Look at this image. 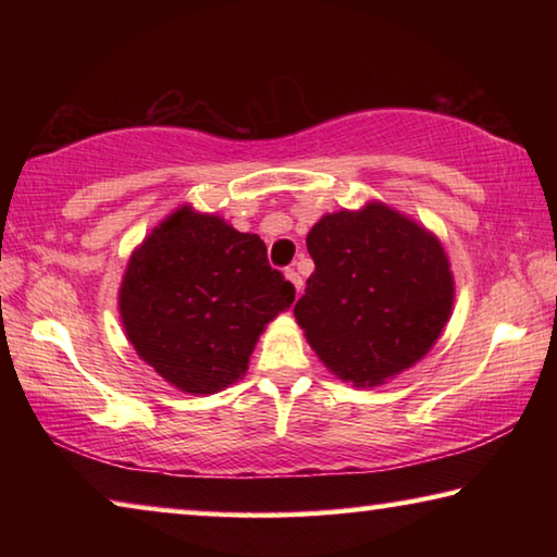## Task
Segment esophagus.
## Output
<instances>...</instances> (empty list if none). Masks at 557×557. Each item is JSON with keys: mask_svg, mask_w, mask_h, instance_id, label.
<instances>
[{"mask_svg": "<svg viewBox=\"0 0 557 557\" xmlns=\"http://www.w3.org/2000/svg\"><path fill=\"white\" fill-rule=\"evenodd\" d=\"M285 277L292 282V285H295L297 295H299V289H301V277H299V272H297L295 268H287V270H285Z\"/></svg>", "mask_w": 557, "mask_h": 557, "instance_id": "34e87169", "label": "esophagus"}]
</instances>
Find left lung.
<instances>
[{"mask_svg": "<svg viewBox=\"0 0 557 557\" xmlns=\"http://www.w3.org/2000/svg\"><path fill=\"white\" fill-rule=\"evenodd\" d=\"M314 272L295 317L338 379L379 385L442 334L455 299L435 235L383 203L324 215L307 235Z\"/></svg>", "mask_w": 557, "mask_h": 557, "instance_id": "obj_1", "label": "left lung"}]
</instances>
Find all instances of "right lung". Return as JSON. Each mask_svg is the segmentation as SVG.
<instances>
[{
	"mask_svg": "<svg viewBox=\"0 0 557 557\" xmlns=\"http://www.w3.org/2000/svg\"><path fill=\"white\" fill-rule=\"evenodd\" d=\"M292 301L295 285L270 268L258 235L178 209L129 258L120 314L162 379L206 395L240 379L260 332Z\"/></svg>",
	"mask_w": 557,
	"mask_h": 557,
	"instance_id": "add662e5",
	"label": "right lung"
}]
</instances>
